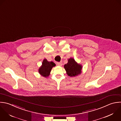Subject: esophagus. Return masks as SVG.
Here are the masks:
<instances>
[{"instance_id":"obj_1","label":"esophagus","mask_w":121,"mask_h":121,"mask_svg":"<svg viewBox=\"0 0 121 121\" xmlns=\"http://www.w3.org/2000/svg\"><path fill=\"white\" fill-rule=\"evenodd\" d=\"M57 65L59 66H62V63L61 62H57Z\"/></svg>"}]
</instances>
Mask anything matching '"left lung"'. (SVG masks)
Wrapping results in <instances>:
<instances>
[{"label":"left lung","instance_id":"1","mask_svg":"<svg viewBox=\"0 0 121 121\" xmlns=\"http://www.w3.org/2000/svg\"><path fill=\"white\" fill-rule=\"evenodd\" d=\"M64 68L68 76L73 77L81 73L82 66L77 64L74 59L71 58L69 59L68 63L65 65Z\"/></svg>","mask_w":121,"mask_h":121}]
</instances>
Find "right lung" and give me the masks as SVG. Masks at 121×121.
Instances as JSON below:
<instances>
[{"instance_id": "right-lung-1", "label": "right lung", "mask_w": 121, "mask_h": 121, "mask_svg": "<svg viewBox=\"0 0 121 121\" xmlns=\"http://www.w3.org/2000/svg\"><path fill=\"white\" fill-rule=\"evenodd\" d=\"M55 66L56 64L54 62H48L47 59H45L42 62V66L39 69V73L42 76L47 77L50 74L52 67Z\"/></svg>"}]
</instances>
